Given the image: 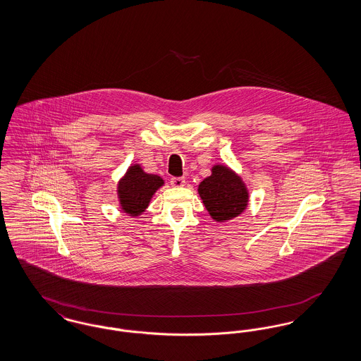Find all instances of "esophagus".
I'll list each match as a JSON object with an SVG mask.
<instances>
[{
    "instance_id": "1",
    "label": "esophagus",
    "mask_w": 361,
    "mask_h": 361,
    "mask_svg": "<svg viewBox=\"0 0 361 361\" xmlns=\"http://www.w3.org/2000/svg\"><path fill=\"white\" fill-rule=\"evenodd\" d=\"M171 185L177 187V188L184 187L185 185V178L184 177H173L172 180H171Z\"/></svg>"
}]
</instances>
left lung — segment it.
<instances>
[{
	"mask_svg": "<svg viewBox=\"0 0 361 361\" xmlns=\"http://www.w3.org/2000/svg\"><path fill=\"white\" fill-rule=\"evenodd\" d=\"M199 196L215 222L231 221L246 209L249 190L238 173L222 164L211 168V176L197 187Z\"/></svg>",
	"mask_w": 361,
	"mask_h": 361,
	"instance_id": "1",
	"label": "left lung"
}]
</instances>
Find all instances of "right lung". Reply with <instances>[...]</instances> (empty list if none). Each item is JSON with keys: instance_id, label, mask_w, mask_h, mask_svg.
Returning <instances> with one entry per match:
<instances>
[{"instance_id": "add662e5", "label": "right lung", "mask_w": 361, "mask_h": 361, "mask_svg": "<svg viewBox=\"0 0 361 361\" xmlns=\"http://www.w3.org/2000/svg\"><path fill=\"white\" fill-rule=\"evenodd\" d=\"M165 184L162 177L143 171L139 164L128 166L118 183L119 207L128 216H139L150 204L155 192Z\"/></svg>"}]
</instances>
